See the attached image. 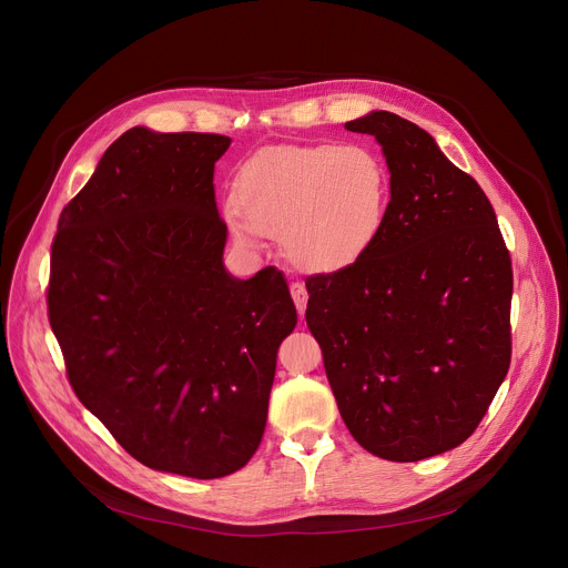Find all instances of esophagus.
Returning <instances> with one entry per match:
<instances>
[{
  "label": "esophagus",
  "instance_id": "34e87169",
  "mask_svg": "<svg viewBox=\"0 0 568 568\" xmlns=\"http://www.w3.org/2000/svg\"><path fill=\"white\" fill-rule=\"evenodd\" d=\"M290 294L294 298V305H296L298 314H303L305 305H307V290H305V285L303 283H292L290 285Z\"/></svg>",
  "mask_w": 568,
  "mask_h": 568
}]
</instances>
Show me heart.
<instances>
[{
    "label": "heart",
    "instance_id": "1",
    "mask_svg": "<svg viewBox=\"0 0 568 568\" xmlns=\"http://www.w3.org/2000/svg\"><path fill=\"white\" fill-rule=\"evenodd\" d=\"M229 226L254 245L278 235L307 272H339L379 237L390 209V171L366 143L270 145L240 166Z\"/></svg>",
    "mask_w": 568,
    "mask_h": 568
}]
</instances>
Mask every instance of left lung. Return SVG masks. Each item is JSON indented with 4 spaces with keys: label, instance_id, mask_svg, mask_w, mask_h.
Returning a JSON list of instances; mask_svg holds the SVG:
<instances>
[{
    "label": "left lung",
    "instance_id": "1",
    "mask_svg": "<svg viewBox=\"0 0 568 568\" xmlns=\"http://www.w3.org/2000/svg\"><path fill=\"white\" fill-rule=\"evenodd\" d=\"M346 130L382 145L390 209L359 261L305 281V321L353 438L414 463L465 443L510 368V252L429 132L384 110Z\"/></svg>",
    "mask_w": 568,
    "mask_h": 568
}]
</instances>
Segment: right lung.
Here are the masks:
<instances>
[{
    "mask_svg": "<svg viewBox=\"0 0 568 568\" xmlns=\"http://www.w3.org/2000/svg\"><path fill=\"white\" fill-rule=\"evenodd\" d=\"M231 139L123 132L60 213L47 307L69 384L145 467L220 478L256 454L296 307L276 267L222 263Z\"/></svg>",
    "mask_w": 568,
    "mask_h": 568,
    "instance_id": "add662e5",
    "label": "right lung"
}]
</instances>
